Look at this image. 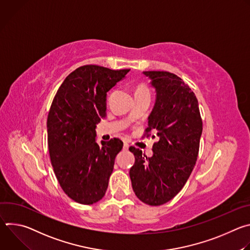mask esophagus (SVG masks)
<instances>
[{"instance_id":"34e87169","label":"esophagus","mask_w":250,"mask_h":250,"mask_svg":"<svg viewBox=\"0 0 250 250\" xmlns=\"http://www.w3.org/2000/svg\"><path fill=\"white\" fill-rule=\"evenodd\" d=\"M128 147H129V146L126 144V142H125V144H124V149H125V150H127Z\"/></svg>"}]
</instances>
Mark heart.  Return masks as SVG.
I'll return each instance as SVG.
<instances>
[{
	"mask_svg": "<svg viewBox=\"0 0 250 250\" xmlns=\"http://www.w3.org/2000/svg\"><path fill=\"white\" fill-rule=\"evenodd\" d=\"M137 94H149V90H148V87L146 84L145 83H140L136 86V89H135V95Z\"/></svg>",
	"mask_w": 250,
	"mask_h": 250,
	"instance_id": "b5f03b06",
	"label": "heart"
}]
</instances>
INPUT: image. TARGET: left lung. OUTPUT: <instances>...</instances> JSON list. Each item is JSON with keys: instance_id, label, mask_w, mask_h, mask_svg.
Here are the masks:
<instances>
[{"instance_id": "1", "label": "left lung", "mask_w": 250, "mask_h": 250, "mask_svg": "<svg viewBox=\"0 0 250 250\" xmlns=\"http://www.w3.org/2000/svg\"><path fill=\"white\" fill-rule=\"evenodd\" d=\"M144 74L156 91L146 133L148 137L153 130L159 140L152 146L151 157L129 147L135 157L129 177L141 202L160 206L179 193L190 177L199 153L203 123L198 100L180 77L166 71H145Z\"/></svg>"}]
</instances>
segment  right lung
Listing matches in <instances>:
<instances>
[{
  "label": "right lung",
  "instance_id": "right-lung-1",
  "mask_svg": "<svg viewBox=\"0 0 250 250\" xmlns=\"http://www.w3.org/2000/svg\"><path fill=\"white\" fill-rule=\"evenodd\" d=\"M129 70L81 66L65 78L52 101L47 117L50 161L64 193L79 204L97 203L108 188L124 144L112 138L100 146L96 125L105 117L106 93Z\"/></svg>",
  "mask_w": 250,
  "mask_h": 250
}]
</instances>
